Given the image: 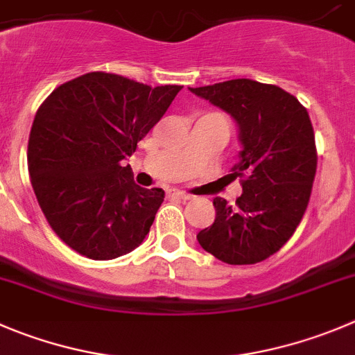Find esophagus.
<instances>
[{
    "label": "esophagus",
    "mask_w": 355,
    "mask_h": 355,
    "mask_svg": "<svg viewBox=\"0 0 355 355\" xmlns=\"http://www.w3.org/2000/svg\"><path fill=\"white\" fill-rule=\"evenodd\" d=\"M167 197H174V198H181V200H188L190 195L184 193V191H178V190H168Z\"/></svg>",
    "instance_id": "1"
}]
</instances>
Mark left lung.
<instances>
[{
  "label": "left lung",
  "instance_id": "1",
  "mask_svg": "<svg viewBox=\"0 0 355 355\" xmlns=\"http://www.w3.org/2000/svg\"><path fill=\"white\" fill-rule=\"evenodd\" d=\"M230 114L242 151L235 207L214 198L216 219L197 241L228 265H252L275 254L295 234L309 205L317 150L309 113L281 87L237 78L190 89Z\"/></svg>",
  "mask_w": 355,
  "mask_h": 355
}]
</instances>
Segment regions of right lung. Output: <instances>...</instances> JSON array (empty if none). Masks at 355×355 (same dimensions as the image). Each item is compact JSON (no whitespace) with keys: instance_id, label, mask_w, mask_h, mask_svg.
I'll return each mask as SVG.
<instances>
[{"instance_id":"1","label":"right lung","mask_w":355,"mask_h":355,"mask_svg":"<svg viewBox=\"0 0 355 355\" xmlns=\"http://www.w3.org/2000/svg\"><path fill=\"white\" fill-rule=\"evenodd\" d=\"M181 89L94 71L43 101L29 134L28 168L40 207L64 244L90 259H113L144 241L165 193L134 183L121 160Z\"/></svg>"}]
</instances>
